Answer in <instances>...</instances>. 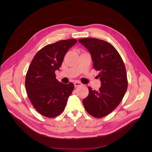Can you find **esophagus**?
Instances as JSON below:
<instances>
[{
	"mask_svg": "<svg viewBox=\"0 0 152 152\" xmlns=\"http://www.w3.org/2000/svg\"><path fill=\"white\" fill-rule=\"evenodd\" d=\"M81 86H82V84L80 83V82H74V86H75V87Z\"/></svg>",
	"mask_w": 152,
	"mask_h": 152,
	"instance_id": "1",
	"label": "esophagus"
}]
</instances>
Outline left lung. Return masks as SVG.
I'll use <instances>...</instances> for the list:
<instances>
[{"instance_id":"left-lung-1","label":"left lung","mask_w":152,"mask_h":152,"mask_svg":"<svg viewBox=\"0 0 152 152\" xmlns=\"http://www.w3.org/2000/svg\"><path fill=\"white\" fill-rule=\"evenodd\" d=\"M79 42L91 53L93 68L99 72L102 82L98 91L89 87V94L82 101L87 112L96 118L107 116L120 104L127 89L125 65L116 49L104 40L84 38Z\"/></svg>"}]
</instances>
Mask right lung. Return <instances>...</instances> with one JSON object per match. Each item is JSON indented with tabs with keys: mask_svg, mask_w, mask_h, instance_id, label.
Instances as JSON below:
<instances>
[{
	"mask_svg": "<svg viewBox=\"0 0 152 152\" xmlns=\"http://www.w3.org/2000/svg\"><path fill=\"white\" fill-rule=\"evenodd\" d=\"M74 39L48 44L36 53L25 78V87L31 104L40 114L48 118L57 117L65 108L74 89L72 82L61 83L56 78L68 50L75 44Z\"/></svg>",
	"mask_w": 152,
	"mask_h": 152,
	"instance_id": "obj_1",
	"label": "right lung"
}]
</instances>
